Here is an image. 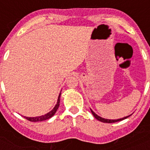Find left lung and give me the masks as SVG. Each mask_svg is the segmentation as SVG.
<instances>
[{
    "label": "left lung",
    "mask_w": 150,
    "mask_h": 150,
    "mask_svg": "<svg viewBox=\"0 0 150 150\" xmlns=\"http://www.w3.org/2000/svg\"><path fill=\"white\" fill-rule=\"evenodd\" d=\"M90 110H91V113L93 114V116H95V119H97V120H98V121H100V122H105V123H113V122H116L122 121V120H125V119H127V118L129 117V116L132 115L131 114L128 116H125V117L121 118V119H118V120H107V119H104V118H102V117H100V116H98V115H97L96 113H95V112L92 110L91 109H90Z\"/></svg>",
    "instance_id": "left-lung-1"
}]
</instances>
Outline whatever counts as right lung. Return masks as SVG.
<instances>
[{
    "label": "right lung",
    "mask_w": 150,
    "mask_h": 150,
    "mask_svg": "<svg viewBox=\"0 0 150 150\" xmlns=\"http://www.w3.org/2000/svg\"><path fill=\"white\" fill-rule=\"evenodd\" d=\"M60 96H61V92L59 95V98H58V100H57V103L55 104V106L54 107V108L50 112H47L46 114L43 115V116H36V117H27V116H24V117L25 118L26 120H29L30 122H41V121H44V120H49L51 117L55 115V113L56 112L57 110L59 108V104H60Z\"/></svg>",
    "instance_id": "add662e5"
}]
</instances>
